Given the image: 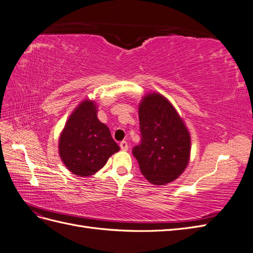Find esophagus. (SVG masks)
<instances>
[{"instance_id":"obj_1","label":"esophagus","mask_w":253,"mask_h":253,"mask_svg":"<svg viewBox=\"0 0 253 253\" xmlns=\"http://www.w3.org/2000/svg\"><path fill=\"white\" fill-rule=\"evenodd\" d=\"M119 145H120V149H121L122 151H127V149H128V145H127V142H126V140L121 141Z\"/></svg>"}]
</instances>
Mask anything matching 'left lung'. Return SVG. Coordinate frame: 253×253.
<instances>
[{"label":"left lung","mask_w":253,"mask_h":253,"mask_svg":"<svg viewBox=\"0 0 253 253\" xmlns=\"http://www.w3.org/2000/svg\"><path fill=\"white\" fill-rule=\"evenodd\" d=\"M138 113L141 142L133 155L151 183L167 185L177 179L189 164V129L173 104L156 91L142 97Z\"/></svg>","instance_id":"8db88e82"}]
</instances>
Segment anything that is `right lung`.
I'll return each instance as SVG.
<instances>
[{"label": "right lung", "instance_id": "right-lung-1", "mask_svg": "<svg viewBox=\"0 0 253 253\" xmlns=\"http://www.w3.org/2000/svg\"><path fill=\"white\" fill-rule=\"evenodd\" d=\"M94 100L84 99L68 117L59 138V154L65 167L80 177L94 175L119 151L110 128L98 119Z\"/></svg>", "mask_w": 253, "mask_h": 253}]
</instances>
